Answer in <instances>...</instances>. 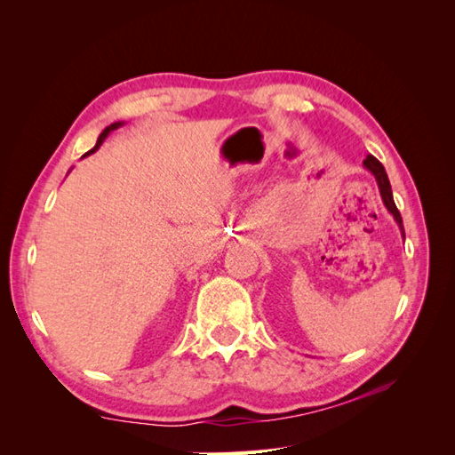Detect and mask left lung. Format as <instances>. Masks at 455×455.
I'll return each instance as SVG.
<instances>
[{
    "mask_svg": "<svg viewBox=\"0 0 455 455\" xmlns=\"http://www.w3.org/2000/svg\"><path fill=\"white\" fill-rule=\"evenodd\" d=\"M364 167L376 176L378 180V186H379V191H381V199L385 203V206H387L389 212L395 216L396 224L401 226L403 229V235H404V228H403V218H401V212H398L396 204H395V199H393V191H391V184H389V178H387V172H385L383 164L374 157V156H366L364 159Z\"/></svg>",
    "mask_w": 455,
    "mask_h": 455,
    "instance_id": "8db88e82",
    "label": "left lung"
}]
</instances>
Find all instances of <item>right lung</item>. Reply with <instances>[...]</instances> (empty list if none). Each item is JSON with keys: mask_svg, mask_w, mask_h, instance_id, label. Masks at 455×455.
I'll return each mask as SVG.
<instances>
[{"mask_svg": "<svg viewBox=\"0 0 455 455\" xmlns=\"http://www.w3.org/2000/svg\"><path fill=\"white\" fill-rule=\"evenodd\" d=\"M119 125H121V123H112V125H109V127H106V129L102 131V134L99 136V140H96V146H94V148H92L91 151H87V154H92V151H94V149H99V148H100V144L104 142V139H106V136H108L109 132H112L114 129H117ZM87 154H85V156H87Z\"/></svg>", "mask_w": 455, "mask_h": 455, "instance_id": "1", "label": "right lung"}]
</instances>
